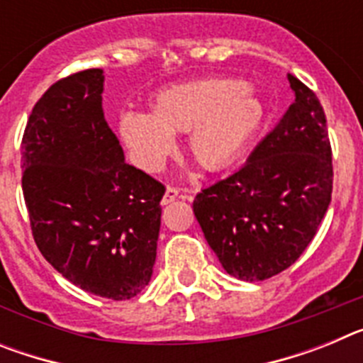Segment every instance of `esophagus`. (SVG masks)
<instances>
[{
    "label": "esophagus",
    "mask_w": 363,
    "mask_h": 363,
    "mask_svg": "<svg viewBox=\"0 0 363 363\" xmlns=\"http://www.w3.org/2000/svg\"><path fill=\"white\" fill-rule=\"evenodd\" d=\"M178 196H179V189L178 187H171V185H169V187H167V191H165V196H163L162 203L163 205L171 203V201H174Z\"/></svg>",
    "instance_id": "esophagus-1"
}]
</instances>
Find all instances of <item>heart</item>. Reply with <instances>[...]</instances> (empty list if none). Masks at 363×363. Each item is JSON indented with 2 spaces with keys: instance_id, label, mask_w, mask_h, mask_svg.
<instances>
[{
  "instance_id": "obj_1",
  "label": "heart",
  "mask_w": 363,
  "mask_h": 363,
  "mask_svg": "<svg viewBox=\"0 0 363 363\" xmlns=\"http://www.w3.org/2000/svg\"><path fill=\"white\" fill-rule=\"evenodd\" d=\"M265 121V107L251 86L234 78H200L165 86L150 114L125 112L121 142L134 162L160 171L174 150L176 134H189V152L207 171H220L243 152Z\"/></svg>"
}]
</instances>
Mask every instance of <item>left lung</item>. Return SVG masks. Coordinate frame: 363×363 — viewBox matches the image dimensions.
Masks as SVG:
<instances>
[{
	"instance_id": "1",
	"label": "left lung",
	"mask_w": 363,
	"mask_h": 363,
	"mask_svg": "<svg viewBox=\"0 0 363 363\" xmlns=\"http://www.w3.org/2000/svg\"><path fill=\"white\" fill-rule=\"evenodd\" d=\"M294 104L245 165L192 203L203 236L230 277L262 281L306 251L331 203L333 150L320 99L287 76Z\"/></svg>"
}]
</instances>
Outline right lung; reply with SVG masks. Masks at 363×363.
I'll list each match as a JSON object with an SVG mask.
<instances>
[{"label":"right lung","mask_w":363,"mask_h":363,"mask_svg":"<svg viewBox=\"0 0 363 363\" xmlns=\"http://www.w3.org/2000/svg\"><path fill=\"white\" fill-rule=\"evenodd\" d=\"M101 92V69L45 91L21 140V187L45 259L86 293L129 300L152 277L165 185L125 162Z\"/></svg>","instance_id":"add662e5"}]
</instances>
